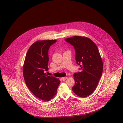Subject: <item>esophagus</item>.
<instances>
[{
    "instance_id": "34e87169",
    "label": "esophagus",
    "mask_w": 123,
    "mask_h": 123,
    "mask_svg": "<svg viewBox=\"0 0 123 123\" xmlns=\"http://www.w3.org/2000/svg\"><path fill=\"white\" fill-rule=\"evenodd\" d=\"M61 79L63 81H64V80H66V79H67V77H62L61 78Z\"/></svg>"
}]
</instances>
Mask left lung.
I'll list each match as a JSON object with an SVG mask.
<instances>
[{"mask_svg": "<svg viewBox=\"0 0 123 123\" xmlns=\"http://www.w3.org/2000/svg\"><path fill=\"white\" fill-rule=\"evenodd\" d=\"M65 41L73 46L76 51V63L81 71L75 73L73 92L82 98L92 94L97 87L103 71V62L96 44L85 36H74Z\"/></svg>", "mask_w": 123, "mask_h": 123, "instance_id": "8db88e82", "label": "left lung"}]
</instances>
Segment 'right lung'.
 <instances>
[{
	"label": "right lung",
	"mask_w": 123,
	"mask_h": 123,
	"mask_svg": "<svg viewBox=\"0 0 123 123\" xmlns=\"http://www.w3.org/2000/svg\"><path fill=\"white\" fill-rule=\"evenodd\" d=\"M56 40L38 41L34 43L26 53L23 66L24 79L31 92L40 99L47 101L57 94L60 81L48 76V50Z\"/></svg>",
	"instance_id": "add662e5"
}]
</instances>
